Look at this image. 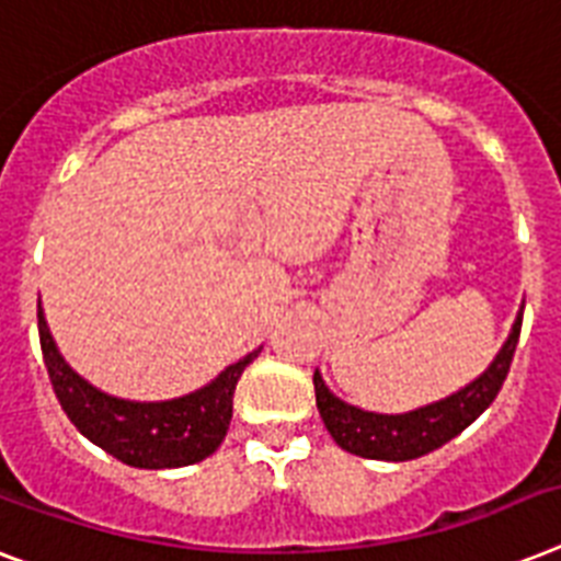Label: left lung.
<instances>
[{"instance_id":"left-lung-1","label":"left lung","mask_w":561,"mask_h":561,"mask_svg":"<svg viewBox=\"0 0 561 561\" xmlns=\"http://www.w3.org/2000/svg\"><path fill=\"white\" fill-rule=\"evenodd\" d=\"M518 334H522V313L513 322L507 343L502 345V352L495 354L484 375L476 377L470 386H463L461 391H455L449 398L407 414H377L348 407L345 400L334 398L328 391L320 371H313V391H317V409H320L322 423L345 453L359 455V458H371V461L421 458V455L444 446L446 440H453L455 435H461L478 414L493 403L504 380H507Z\"/></svg>"}]
</instances>
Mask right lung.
<instances>
[{
	"instance_id": "add662e5",
	"label": "right lung",
	"mask_w": 561,
	"mask_h": 561,
	"mask_svg": "<svg viewBox=\"0 0 561 561\" xmlns=\"http://www.w3.org/2000/svg\"><path fill=\"white\" fill-rule=\"evenodd\" d=\"M36 320H39L45 368L68 421L91 444H98L100 449L115 455L117 461L138 470H172V467L198 463L216 453L230 430L236 383L241 371L259 357V352H250L239 363L227 366L213 383L184 398L135 403V400L112 398L106 391L85 383L57 352L43 308H36Z\"/></svg>"
}]
</instances>
